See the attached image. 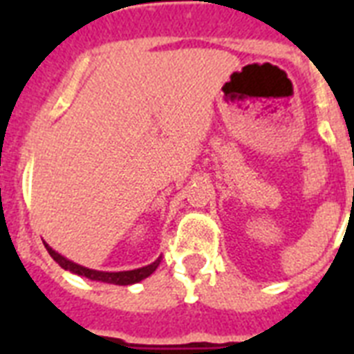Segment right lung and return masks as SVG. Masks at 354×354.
<instances>
[{"label":"right lung","mask_w":354,"mask_h":354,"mask_svg":"<svg viewBox=\"0 0 354 354\" xmlns=\"http://www.w3.org/2000/svg\"><path fill=\"white\" fill-rule=\"evenodd\" d=\"M47 252L51 255L55 261H57L64 270H69V272H73L77 275H82V277H88L91 281H102V283H110V285H133V283H138V281L145 279V277H149L152 272H154L161 263V257L158 261H154L149 266H143V268L138 270H128V272H99V270H90L84 268V266H80V264H75L71 261H68L66 257H62L60 253H57L53 248H49L46 244Z\"/></svg>","instance_id":"obj_1"}]
</instances>
